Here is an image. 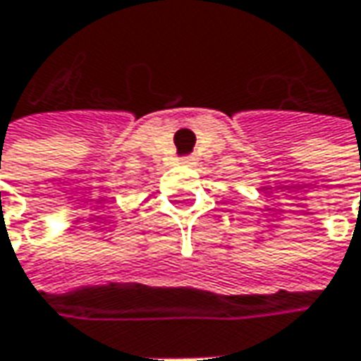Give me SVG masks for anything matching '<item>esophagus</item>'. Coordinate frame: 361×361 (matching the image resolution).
Returning a JSON list of instances; mask_svg holds the SVG:
<instances>
[{
  "label": "esophagus",
  "mask_w": 361,
  "mask_h": 361,
  "mask_svg": "<svg viewBox=\"0 0 361 361\" xmlns=\"http://www.w3.org/2000/svg\"><path fill=\"white\" fill-rule=\"evenodd\" d=\"M195 160H197L195 154H187V157H183V164H192Z\"/></svg>",
  "instance_id": "1"
}]
</instances>
